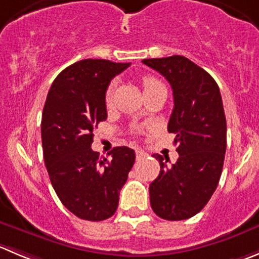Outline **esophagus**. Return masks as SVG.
I'll return each mask as SVG.
<instances>
[{
    "instance_id": "34e87169",
    "label": "esophagus",
    "mask_w": 259,
    "mask_h": 259,
    "mask_svg": "<svg viewBox=\"0 0 259 259\" xmlns=\"http://www.w3.org/2000/svg\"><path fill=\"white\" fill-rule=\"evenodd\" d=\"M144 156H146V152L144 151V150H136V157H137V160L139 159H141V157H144Z\"/></svg>"
}]
</instances>
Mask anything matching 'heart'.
Instances as JSON below:
<instances>
[{"instance_id": "b5f03b06", "label": "heart", "mask_w": 259, "mask_h": 259, "mask_svg": "<svg viewBox=\"0 0 259 259\" xmlns=\"http://www.w3.org/2000/svg\"><path fill=\"white\" fill-rule=\"evenodd\" d=\"M162 85L159 80H156L155 77H151V76H145L142 78V89H144V93L146 91L152 90V89H156V88H161ZM112 97H113V85H110L107 90V94H105V102L107 104L109 105L112 103Z\"/></svg>"}]
</instances>
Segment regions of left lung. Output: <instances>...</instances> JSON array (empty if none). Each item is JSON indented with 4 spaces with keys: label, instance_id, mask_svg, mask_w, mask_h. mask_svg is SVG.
<instances>
[{
    "label": "left lung",
    "instance_id": "left-lung-1",
    "mask_svg": "<svg viewBox=\"0 0 259 259\" xmlns=\"http://www.w3.org/2000/svg\"><path fill=\"white\" fill-rule=\"evenodd\" d=\"M142 62L161 73L173 90L174 108L168 131L176 135L179 157L155 154L160 173L150 184V203L159 218L186 220L207 205L223 171L226 151V118L220 89L212 76L183 56Z\"/></svg>",
    "mask_w": 259,
    "mask_h": 259
}]
</instances>
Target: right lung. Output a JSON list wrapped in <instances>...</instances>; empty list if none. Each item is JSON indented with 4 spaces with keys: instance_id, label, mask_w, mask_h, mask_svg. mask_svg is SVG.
Segmentation results:
<instances>
[{
    "instance_id": "right-lung-1",
    "label": "right lung",
    "mask_w": 259,
    "mask_h": 259,
    "mask_svg": "<svg viewBox=\"0 0 259 259\" xmlns=\"http://www.w3.org/2000/svg\"><path fill=\"white\" fill-rule=\"evenodd\" d=\"M131 63L82 60L56 77L41 115V144L49 179L68 211L82 220L114 215L119 191L136 155L114 147L112 159H100L91 144L94 128L107 119L105 93L110 81Z\"/></svg>"
}]
</instances>
